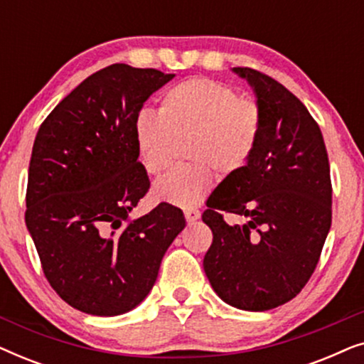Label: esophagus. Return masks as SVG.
<instances>
[{
	"label": "esophagus",
	"instance_id": "1",
	"mask_svg": "<svg viewBox=\"0 0 364 364\" xmlns=\"http://www.w3.org/2000/svg\"><path fill=\"white\" fill-rule=\"evenodd\" d=\"M183 215H186L187 223H193L200 218V210H197V208H187V210H183Z\"/></svg>",
	"mask_w": 364,
	"mask_h": 364
}]
</instances>
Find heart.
<instances>
[{"label": "heart", "instance_id": "heart-1", "mask_svg": "<svg viewBox=\"0 0 364 364\" xmlns=\"http://www.w3.org/2000/svg\"><path fill=\"white\" fill-rule=\"evenodd\" d=\"M262 131V109L238 96L232 84L192 77L168 87L157 116L141 112L134 122L137 159L149 176H159L186 139L192 164L177 167L154 183L159 200L181 207L200 203L210 191L213 171L228 177L250 162Z\"/></svg>", "mask_w": 364, "mask_h": 364}]
</instances>
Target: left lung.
<instances>
[{
    "instance_id": "obj_1",
    "label": "left lung",
    "mask_w": 364,
    "mask_h": 364,
    "mask_svg": "<svg viewBox=\"0 0 364 364\" xmlns=\"http://www.w3.org/2000/svg\"><path fill=\"white\" fill-rule=\"evenodd\" d=\"M255 89L262 131L250 162L207 200L213 233L203 270L228 305L267 311L290 301L315 272L331 227V177L320 126L300 99L252 68H233ZM246 218L228 226L223 212Z\"/></svg>"
}]
</instances>
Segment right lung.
Here are the masks:
<instances>
[{
  "label": "right lung",
  "instance_id": "add662e5",
  "mask_svg": "<svg viewBox=\"0 0 364 364\" xmlns=\"http://www.w3.org/2000/svg\"><path fill=\"white\" fill-rule=\"evenodd\" d=\"M172 77L111 64L69 92L34 139L26 227L49 285L79 311L114 316L137 306L186 227L181 208L167 202L129 220L151 187L137 161L134 122Z\"/></svg>",
  "mask_w": 364,
  "mask_h": 364
}]
</instances>
